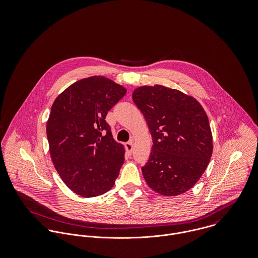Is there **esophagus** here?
<instances>
[{"label": "esophagus", "mask_w": 258, "mask_h": 258, "mask_svg": "<svg viewBox=\"0 0 258 258\" xmlns=\"http://www.w3.org/2000/svg\"><path fill=\"white\" fill-rule=\"evenodd\" d=\"M125 148H126L127 153H128L129 155H131V154H132V152H133V143H132V142H128V143H126V144H125Z\"/></svg>", "instance_id": "esophagus-1"}]
</instances>
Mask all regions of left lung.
<instances>
[{
	"mask_svg": "<svg viewBox=\"0 0 258 258\" xmlns=\"http://www.w3.org/2000/svg\"><path fill=\"white\" fill-rule=\"evenodd\" d=\"M132 98L153 140L142 168L146 183L164 197L184 194L200 180L213 154L206 111L192 96L159 84L137 87Z\"/></svg>",
	"mask_w": 258,
	"mask_h": 258,
	"instance_id": "8db88e82",
	"label": "left lung"
}]
</instances>
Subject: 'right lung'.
<instances>
[{
  "instance_id": "right-lung-1",
  "label": "right lung",
  "mask_w": 258,
  "mask_h": 258,
  "mask_svg": "<svg viewBox=\"0 0 258 258\" xmlns=\"http://www.w3.org/2000/svg\"><path fill=\"white\" fill-rule=\"evenodd\" d=\"M126 88L107 77L77 80L53 101L46 123L51 161L74 192L92 198L107 192L124 163L105 118Z\"/></svg>"
}]
</instances>
